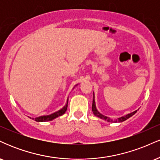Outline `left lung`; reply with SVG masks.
I'll use <instances>...</instances> for the list:
<instances>
[{"label": "left lung", "instance_id": "left-lung-1", "mask_svg": "<svg viewBox=\"0 0 160 160\" xmlns=\"http://www.w3.org/2000/svg\"><path fill=\"white\" fill-rule=\"evenodd\" d=\"M92 113L95 116H96V117H99V118L102 119V120H106L108 121V122H123V121L126 120L127 119L129 118V117H132V116L135 114V113H136L137 111H135L133 112H132V113H128V114L123 116V117H121L120 118L117 119V120H111V118H109V117H106V116H104L103 114H102L101 113H99V111L97 110L96 108V105H95V95H94V93H93V100H92Z\"/></svg>", "mask_w": 160, "mask_h": 160}]
</instances>
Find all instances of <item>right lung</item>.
Instances as JSON below:
<instances>
[{"label":"right lung","mask_w":160,"mask_h":160,"mask_svg":"<svg viewBox=\"0 0 160 160\" xmlns=\"http://www.w3.org/2000/svg\"><path fill=\"white\" fill-rule=\"evenodd\" d=\"M76 86H78L77 84ZM68 98L67 99V103L62 109L58 110V111L55 112V113H51L49 115H46V116H40V117H36V118H32L33 120H34L37 122H47V121H51L54 119L57 118V117H60V116L63 115L64 113H65V111H67V108H68Z\"/></svg>","instance_id":"add662e5"}]
</instances>
